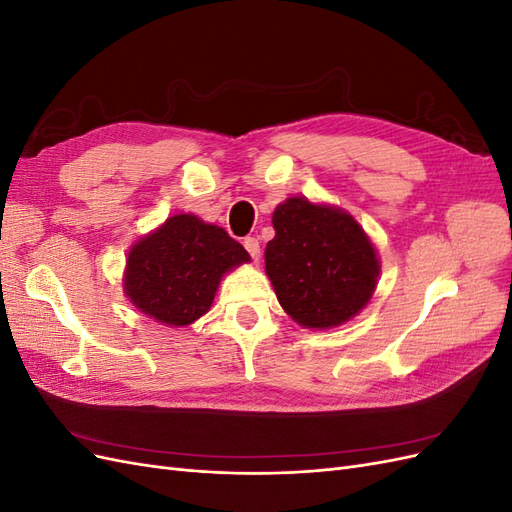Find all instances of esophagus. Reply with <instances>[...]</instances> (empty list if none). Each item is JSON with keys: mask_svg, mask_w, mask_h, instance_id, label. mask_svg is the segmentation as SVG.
<instances>
[{"mask_svg": "<svg viewBox=\"0 0 512 512\" xmlns=\"http://www.w3.org/2000/svg\"><path fill=\"white\" fill-rule=\"evenodd\" d=\"M243 247L247 250V254L252 256V260L260 258V243H258L256 237H245L243 239Z\"/></svg>", "mask_w": 512, "mask_h": 512, "instance_id": "1", "label": "esophagus"}]
</instances>
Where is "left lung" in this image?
<instances>
[{
  "instance_id": "left-lung-1",
  "label": "left lung",
  "mask_w": 512,
  "mask_h": 512,
  "mask_svg": "<svg viewBox=\"0 0 512 512\" xmlns=\"http://www.w3.org/2000/svg\"><path fill=\"white\" fill-rule=\"evenodd\" d=\"M275 237L265 265L277 301L307 329H331L371 299L380 265L352 215L307 198H288L273 213Z\"/></svg>"
}]
</instances>
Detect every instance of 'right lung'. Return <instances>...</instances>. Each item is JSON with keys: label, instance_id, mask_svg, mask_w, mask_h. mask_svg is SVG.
Returning <instances> with one entry per match:
<instances>
[{"label": "right lung", "instance_id": "obj_1", "mask_svg": "<svg viewBox=\"0 0 512 512\" xmlns=\"http://www.w3.org/2000/svg\"><path fill=\"white\" fill-rule=\"evenodd\" d=\"M247 260L224 228L181 213L132 247L123 288L143 314L185 327L209 312L220 277Z\"/></svg>", "mask_w": 512, "mask_h": 512}]
</instances>
